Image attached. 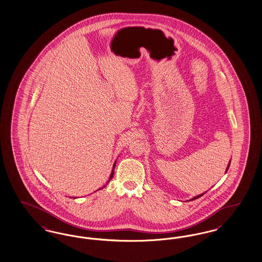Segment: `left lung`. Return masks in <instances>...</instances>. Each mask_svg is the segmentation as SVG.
<instances>
[{"instance_id": "8db88e82", "label": "left lung", "mask_w": 262, "mask_h": 262, "mask_svg": "<svg viewBox=\"0 0 262 262\" xmlns=\"http://www.w3.org/2000/svg\"><path fill=\"white\" fill-rule=\"evenodd\" d=\"M230 164H231V161L229 162V164H228V166H227V169H226V173H227V171H228V169H229V167H230ZM204 193H205V192H204ZM204 193H201V194H200V195H196V196H194V198H192L191 200H198V199H200V196H202V195H203ZM189 200H188V201H189Z\"/></svg>"}]
</instances>
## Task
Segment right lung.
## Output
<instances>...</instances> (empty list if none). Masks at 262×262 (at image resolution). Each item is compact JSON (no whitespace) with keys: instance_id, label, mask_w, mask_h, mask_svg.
<instances>
[{"instance_id":"1","label":"right lung","mask_w":262,"mask_h":262,"mask_svg":"<svg viewBox=\"0 0 262 262\" xmlns=\"http://www.w3.org/2000/svg\"><path fill=\"white\" fill-rule=\"evenodd\" d=\"M117 162V161H116ZM116 162L114 163V165H113V170L112 172H111V174H110V177H109V180H108V182H107V184H109V182L112 180L113 176H114V170H115V166H116ZM106 187V186H105ZM103 187H101V188H103ZM99 188V189H101Z\"/></svg>"}]
</instances>
